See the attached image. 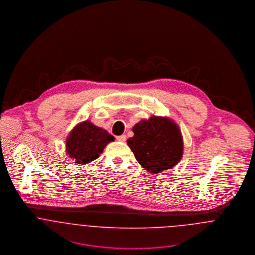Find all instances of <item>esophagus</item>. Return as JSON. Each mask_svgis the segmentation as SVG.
I'll return each mask as SVG.
<instances>
[{
	"mask_svg": "<svg viewBox=\"0 0 255 255\" xmlns=\"http://www.w3.org/2000/svg\"><path fill=\"white\" fill-rule=\"evenodd\" d=\"M116 139H117V141H119V142H125L126 141V139H127V137H126V135H119V136H117L116 137Z\"/></svg>",
	"mask_w": 255,
	"mask_h": 255,
	"instance_id": "1",
	"label": "esophagus"
}]
</instances>
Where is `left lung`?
<instances>
[{"label":"left lung","instance_id":"obj_1","mask_svg":"<svg viewBox=\"0 0 255 255\" xmlns=\"http://www.w3.org/2000/svg\"><path fill=\"white\" fill-rule=\"evenodd\" d=\"M127 140L138 163L147 172L161 174L182 157L183 140L178 126L167 117L151 116L137 123Z\"/></svg>","mask_w":255,"mask_h":255}]
</instances>
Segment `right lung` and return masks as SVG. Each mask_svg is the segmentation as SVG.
Here are the masks:
<instances>
[{
  "mask_svg": "<svg viewBox=\"0 0 255 255\" xmlns=\"http://www.w3.org/2000/svg\"><path fill=\"white\" fill-rule=\"evenodd\" d=\"M115 139L106 129L90 121L77 125L66 139V152L77 164H87L97 159L108 143Z\"/></svg>",
  "mask_w": 255,
  "mask_h": 255,
  "instance_id": "add662e5",
  "label": "right lung"
}]
</instances>
